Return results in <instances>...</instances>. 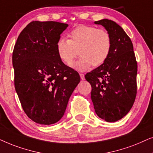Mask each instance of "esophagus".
<instances>
[{
	"label": "esophagus",
	"mask_w": 153,
	"mask_h": 153,
	"mask_svg": "<svg viewBox=\"0 0 153 153\" xmlns=\"http://www.w3.org/2000/svg\"><path fill=\"white\" fill-rule=\"evenodd\" d=\"M80 76L81 80H85V75L83 74V73H80Z\"/></svg>",
	"instance_id": "esophagus-1"
}]
</instances>
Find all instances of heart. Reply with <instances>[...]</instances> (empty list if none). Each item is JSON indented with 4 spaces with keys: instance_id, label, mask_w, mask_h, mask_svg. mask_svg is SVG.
I'll return each mask as SVG.
<instances>
[{
    "instance_id": "heart-1",
    "label": "heart",
    "mask_w": 153,
    "mask_h": 153,
    "mask_svg": "<svg viewBox=\"0 0 153 153\" xmlns=\"http://www.w3.org/2000/svg\"><path fill=\"white\" fill-rule=\"evenodd\" d=\"M68 40L60 38L56 44V54L61 60L70 66L78 56H81L73 67L85 71L91 65L101 66L111 53L112 40L107 30L91 26H77L68 34Z\"/></svg>"
}]
</instances>
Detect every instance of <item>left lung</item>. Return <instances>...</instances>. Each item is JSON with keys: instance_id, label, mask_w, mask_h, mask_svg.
Returning a JSON list of instances; mask_svg holds the SVG:
<instances>
[{"instance_id": "1", "label": "left lung", "mask_w": 153, "mask_h": 153, "mask_svg": "<svg viewBox=\"0 0 153 153\" xmlns=\"http://www.w3.org/2000/svg\"><path fill=\"white\" fill-rule=\"evenodd\" d=\"M111 35L112 47L106 61L85 78L91 84V99L97 115L113 123L129 113L136 96L137 62L133 44L123 28L115 22H95Z\"/></svg>"}]
</instances>
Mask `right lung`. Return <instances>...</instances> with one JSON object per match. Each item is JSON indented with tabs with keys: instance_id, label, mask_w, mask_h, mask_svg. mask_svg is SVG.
<instances>
[{
	"instance_id": "obj_1",
	"label": "right lung",
	"mask_w": 153,
	"mask_h": 153,
	"mask_svg": "<svg viewBox=\"0 0 153 153\" xmlns=\"http://www.w3.org/2000/svg\"><path fill=\"white\" fill-rule=\"evenodd\" d=\"M68 24L31 22L20 33L13 53L15 87L25 113L45 125L63 117L80 81L76 71L59 57L56 44Z\"/></svg>"
}]
</instances>
